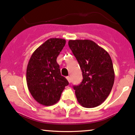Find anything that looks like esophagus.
I'll return each mask as SVG.
<instances>
[{
  "label": "esophagus",
  "mask_w": 135,
  "mask_h": 135,
  "mask_svg": "<svg viewBox=\"0 0 135 135\" xmlns=\"http://www.w3.org/2000/svg\"><path fill=\"white\" fill-rule=\"evenodd\" d=\"M66 79L68 80V82L71 83V77L70 76H67V77H66Z\"/></svg>",
  "instance_id": "esophagus-1"
}]
</instances>
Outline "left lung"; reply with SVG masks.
Wrapping results in <instances>:
<instances>
[{
	"instance_id": "left-lung-1",
	"label": "left lung",
	"mask_w": 135,
	"mask_h": 135,
	"mask_svg": "<svg viewBox=\"0 0 135 135\" xmlns=\"http://www.w3.org/2000/svg\"><path fill=\"white\" fill-rule=\"evenodd\" d=\"M69 48L82 72L83 80L73 86L78 102L85 108H94L110 94L115 79L111 57L91 40H69Z\"/></svg>"
}]
</instances>
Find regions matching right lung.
<instances>
[{"instance_id": "obj_1", "label": "right lung", "mask_w": 135, "mask_h": 135, "mask_svg": "<svg viewBox=\"0 0 135 135\" xmlns=\"http://www.w3.org/2000/svg\"><path fill=\"white\" fill-rule=\"evenodd\" d=\"M66 40L50 38L39 46L31 57L27 68V87L39 104L51 106L59 101L69 82L61 76L57 58Z\"/></svg>"}]
</instances>
